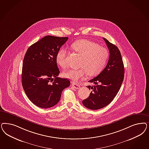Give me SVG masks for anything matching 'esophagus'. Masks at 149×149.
<instances>
[{
	"mask_svg": "<svg viewBox=\"0 0 149 149\" xmlns=\"http://www.w3.org/2000/svg\"><path fill=\"white\" fill-rule=\"evenodd\" d=\"M72 86L74 88H75V89H79V88H80V87H81L79 85L77 84H72Z\"/></svg>",
	"mask_w": 149,
	"mask_h": 149,
	"instance_id": "34e87169",
	"label": "esophagus"
}]
</instances>
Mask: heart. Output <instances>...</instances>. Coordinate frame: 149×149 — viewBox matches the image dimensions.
I'll return each instance as SVG.
<instances>
[{
	"label": "heart",
	"mask_w": 149,
	"mask_h": 149,
	"mask_svg": "<svg viewBox=\"0 0 149 149\" xmlns=\"http://www.w3.org/2000/svg\"><path fill=\"white\" fill-rule=\"evenodd\" d=\"M72 49L82 56L79 69H73L64 72V77L74 83H77L88 73L89 76H94L101 72L109 58V53L106 48L88 39H80L72 44ZM67 51L61 49L58 52L56 61L58 65L65 68Z\"/></svg>",
	"instance_id": "b5f03b06"
}]
</instances>
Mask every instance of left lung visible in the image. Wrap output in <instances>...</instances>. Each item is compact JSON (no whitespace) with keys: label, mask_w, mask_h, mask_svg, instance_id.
Returning a JSON list of instances; mask_svg holds the SVG:
<instances>
[{"label":"left lung","mask_w":149,"mask_h":149,"mask_svg":"<svg viewBox=\"0 0 149 149\" xmlns=\"http://www.w3.org/2000/svg\"><path fill=\"white\" fill-rule=\"evenodd\" d=\"M103 39L110 52L108 63L97 76L89 81L94 86H88L92 91L89 97L82 101L86 107L93 110L108 105L117 94L124 79V65L118 48Z\"/></svg>","instance_id":"obj_1"}]
</instances>
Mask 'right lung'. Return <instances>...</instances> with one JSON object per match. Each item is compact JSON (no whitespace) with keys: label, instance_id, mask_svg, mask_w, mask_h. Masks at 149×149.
Instances as JSON below:
<instances>
[{"label":"right lung","instance_id":"obj_1","mask_svg":"<svg viewBox=\"0 0 149 149\" xmlns=\"http://www.w3.org/2000/svg\"><path fill=\"white\" fill-rule=\"evenodd\" d=\"M68 37L47 36L29 47L24 55L22 85L29 100L35 105L47 109L56 105L63 90L70 86L60 73L56 56Z\"/></svg>","mask_w":149,"mask_h":149}]
</instances>
